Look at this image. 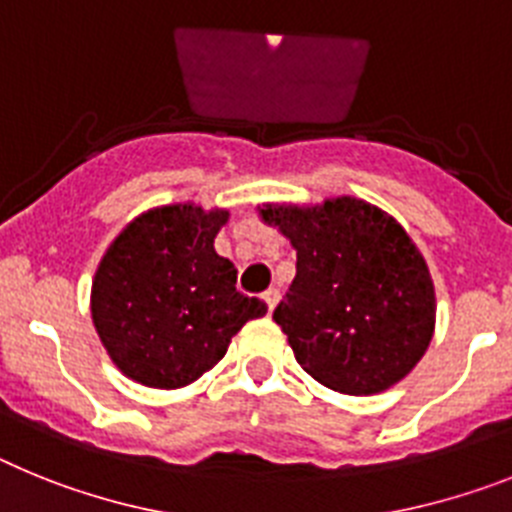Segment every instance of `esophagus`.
<instances>
[{"label":"esophagus","mask_w":512,"mask_h":512,"mask_svg":"<svg viewBox=\"0 0 512 512\" xmlns=\"http://www.w3.org/2000/svg\"><path fill=\"white\" fill-rule=\"evenodd\" d=\"M262 299H265L268 309L273 311L275 306H278V301H281V291H278V288H268V291L262 293Z\"/></svg>","instance_id":"esophagus-1"}]
</instances>
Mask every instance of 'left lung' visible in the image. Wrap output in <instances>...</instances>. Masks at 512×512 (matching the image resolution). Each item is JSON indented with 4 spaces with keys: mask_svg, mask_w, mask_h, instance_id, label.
Here are the masks:
<instances>
[{
    "mask_svg": "<svg viewBox=\"0 0 512 512\" xmlns=\"http://www.w3.org/2000/svg\"><path fill=\"white\" fill-rule=\"evenodd\" d=\"M260 213L296 247V278L273 319L304 371L355 397L404 379L435 327L433 281L407 231L355 198Z\"/></svg>",
    "mask_w": 512,
    "mask_h": 512,
    "instance_id": "left-lung-1",
    "label": "left lung"
}]
</instances>
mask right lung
Returning a JSON list of instances; mask_svg holds the SVG:
<instances>
[{
	"mask_svg": "<svg viewBox=\"0 0 512 512\" xmlns=\"http://www.w3.org/2000/svg\"><path fill=\"white\" fill-rule=\"evenodd\" d=\"M226 211L164 206L118 234L92 283V322L113 363L154 389L201 379L231 337L268 306L237 291V268L216 255Z\"/></svg>",
	"mask_w": 512,
	"mask_h": 512,
	"instance_id": "add662e5",
	"label": "right lung"
}]
</instances>
